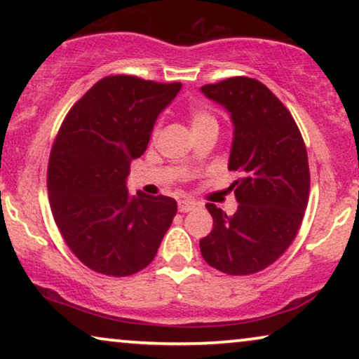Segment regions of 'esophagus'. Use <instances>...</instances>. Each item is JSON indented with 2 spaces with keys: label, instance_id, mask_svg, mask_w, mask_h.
I'll return each instance as SVG.
<instances>
[{
  "label": "esophagus",
  "instance_id": "esophagus-1",
  "mask_svg": "<svg viewBox=\"0 0 359 359\" xmlns=\"http://www.w3.org/2000/svg\"><path fill=\"white\" fill-rule=\"evenodd\" d=\"M199 203H196V201H191V199H181L178 201V210L180 212H189V210H194L199 208Z\"/></svg>",
  "mask_w": 359,
  "mask_h": 359
}]
</instances>
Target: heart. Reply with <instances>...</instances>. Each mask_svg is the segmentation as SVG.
I'll return each mask as SVG.
<instances>
[{
	"mask_svg": "<svg viewBox=\"0 0 359 359\" xmlns=\"http://www.w3.org/2000/svg\"><path fill=\"white\" fill-rule=\"evenodd\" d=\"M188 112H189V121H191V126H193V130L201 129V127L209 126V124H217V121H215L214 114L208 109V107L194 104V106L189 107ZM156 134H158V126H156L154 129V137Z\"/></svg>",
	"mask_w": 359,
	"mask_h": 359,
	"instance_id": "1",
	"label": "heart"
}]
</instances>
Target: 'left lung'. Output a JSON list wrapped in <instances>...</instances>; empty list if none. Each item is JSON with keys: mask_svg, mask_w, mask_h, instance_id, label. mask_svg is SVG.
<instances>
[{"mask_svg": "<svg viewBox=\"0 0 359 359\" xmlns=\"http://www.w3.org/2000/svg\"><path fill=\"white\" fill-rule=\"evenodd\" d=\"M201 91L232 116L229 170L242 173L230 186L237 212L205 204L214 227L201 238V255L219 271L248 276L276 262L301 229L311 189L306 144L291 112L262 81L232 76Z\"/></svg>", "mask_w": 359, "mask_h": 359, "instance_id": "obj_1", "label": "left lung"}]
</instances>
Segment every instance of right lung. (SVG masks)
<instances>
[{"label":"right lung","mask_w":359,"mask_h":359,"mask_svg":"<svg viewBox=\"0 0 359 359\" xmlns=\"http://www.w3.org/2000/svg\"><path fill=\"white\" fill-rule=\"evenodd\" d=\"M181 83L109 75L68 111L47 168L48 203L62 238L80 262L124 278L154 262L176 215L168 196H130V160L147 150L156 117Z\"/></svg>","instance_id":"obj_1"}]
</instances>
